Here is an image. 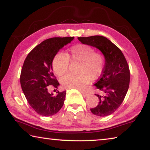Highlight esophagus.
I'll use <instances>...</instances> for the list:
<instances>
[{
  "instance_id": "esophagus-1",
  "label": "esophagus",
  "mask_w": 150,
  "mask_h": 150,
  "mask_svg": "<svg viewBox=\"0 0 150 150\" xmlns=\"http://www.w3.org/2000/svg\"><path fill=\"white\" fill-rule=\"evenodd\" d=\"M81 93H82L83 95V96H84V97H87V96H88V93H87V92H85V91H81Z\"/></svg>"
}]
</instances>
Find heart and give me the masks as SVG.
I'll list each match as a JSON object with an SVG mask.
<instances>
[{
    "mask_svg": "<svg viewBox=\"0 0 150 150\" xmlns=\"http://www.w3.org/2000/svg\"><path fill=\"white\" fill-rule=\"evenodd\" d=\"M69 61L79 63L77 75L68 74L61 78L60 83L65 88L81 89L89 83L91 78L96 79L102 75L105 67V58L100 52H95L92 47L77 44L70 48L65 55L57 54L52 61V67L57 76L67 71Z\"/></svg>",
    "mask_w": 150,
    "mask_h": 150,
    "instance_id": "1",
    "label": "heart"
}]
</instances>
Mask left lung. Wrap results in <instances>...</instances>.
I'll use <instances>...</instances> for the list:
<instances>
[{
    "instance_id": "1",
    "label": "left lung",
    "mask_w": 150,
    "mask_h": 150,
    "mask_svg": "<svg viewBox=\"0 0 150 150\" xmlns=\"http://www.w3.org/2000/svg\"><path fill=\"white\" fill-rule=\"evenodd\" d=\"M83 44L95 47L105 58V67L95 85L98 91V104L91 108L93 115L104 117L112 115L122 103L130 84V72L122 51L108 39L101 35L79 37Z\"/></svg>"
}]
</instances>
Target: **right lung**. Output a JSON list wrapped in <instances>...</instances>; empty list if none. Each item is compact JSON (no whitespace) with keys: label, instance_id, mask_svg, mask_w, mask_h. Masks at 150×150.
<instances>
[{"label":"right lung","instance_id":"right-lung-1","mask_svg":"<svg viewBox=\"0 0 150 150\" xmlns=\"http://www.w3.org/2000/svg\"><path fill=\"white\" fill-rule=\"evenodd\" d=\"M74 37L52 38L36 45L24 60L20 73V85L30 106L40 115H55L63 105L66 91L54 95L47 87L59 85L53 73L52 61L57 53Z\"/></svg>","mask_w":150,"mask_h":150}]
</instances>
